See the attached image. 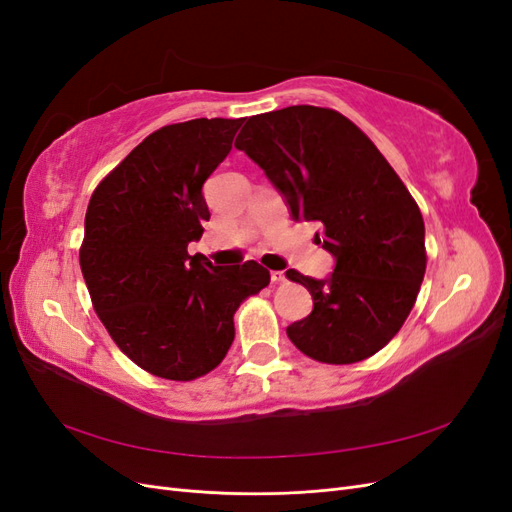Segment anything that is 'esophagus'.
Listing matches in <instances>:
<instances>
[{"label": "esophagus", "instance_id": "34e87169", "mask_svg": "<svg viewBox=\"0 0 512 512\" xmlns=\"http://www.w3.org/2000/svg\"><path fill=\"white\" fill-rule=\"evenodd\" d=\"M271 282H273V284L286 282V273H284V271H271Z\"/></svg>", "mask_w": 512, "mask_h": 512}]
</instances>
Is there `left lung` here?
Here are the masks:
<instances>
[{
	"label": "left lung",
	"mask_w": 512,
	"mask_h": 512,
	"mask_svg": "<svg viewBox=\"0 0 512 512\" xmlns=\"http://www.w3.org/2000/svg\"><path fill=\"white\" fill-rule=\"evenodd\" d=\"M235 147L275 185L292 220L322 224L335 258L327 280L286 271L314 299L286 329L320 363L348 365L391 342L425 277V224L408 188L378 147L333 108L288 106L254 115Z\"/></svg>",
	"instance_id": "obj_1"
}]
</instances>
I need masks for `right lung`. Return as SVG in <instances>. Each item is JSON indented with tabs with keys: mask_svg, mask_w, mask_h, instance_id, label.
<instances>
[{
	"mask_svg": "<svg viewBox=\"0 0 512 512\" xmlns=\"http://www.w3.org/2000/svg\"><path fill=\"white\" fill-rule=\"evenodd\" d=\"M241 119L164 126L134 147L91 194L81 271L96 314L149 374H209L235 339L237 307L269 286L258 262L213 267L188 243L211 218L203 183L224 162Z\"/></svg>",
	"mask_w": 512,
	"mask_h": 512,
	"instance_id": "1",
	"label": "right lung"
}]
</instances>
